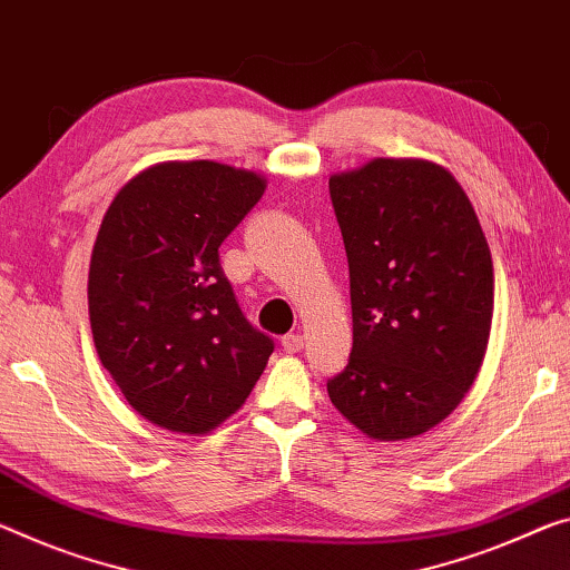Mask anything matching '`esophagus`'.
Here are the masks:
<instances>
[{"label":"esophagus","mask_w":570,"mask_h":570,"mask_svg":"<svg viewBox=\"0 0 570 570\" xmlns=\"http://www.w3.org/2000/svg\"><path fill=\"white\" fill-rule=\"evenodd\" d=\"M279 344H283V352L285 354H297L305 346V338L301 334H287V336H283V341H279Z\"/></svg>","instance_id":"obj_1"}]
</instances>
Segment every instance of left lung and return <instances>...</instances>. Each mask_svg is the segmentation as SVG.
<instances>
[{
  "instance_id": "left-lung-1",
  "label": "left lung",
  "mask_w": 570,
  "mask_h": 570,
  "mask_svg": "<svg viewBox=\"0 0 570 570\" xmlns=\"http://www.w3.org/2000/svg\"><path fill=\"white\" fill-rule=\"evenodd\" d=\"M354 344L328 397L358 431L402 441L449 417L484 362L494 267L459 180L428 160L376 157L331 175Z\"/></svg>"
}]
</instances>
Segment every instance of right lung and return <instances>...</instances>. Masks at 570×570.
<instances>
[{
  "mask_svg": "<svg viewBox=\"0 0 570 570\" xmlns=\"http://www.w3.org/2000/svg\"><path fill=\"white\" fill-rule=\"evenodd\" d=\"M262 194L252 170L160 163L104 214L89 269L96 352L129 405L173 433H208L236 413L275 348L218 259Z\"/></svg>",
  "mask_w": 570,
  "mask_h": 570,
  "instance_id": "add662e5",
  "label": "right lung"
}]
</instances>
